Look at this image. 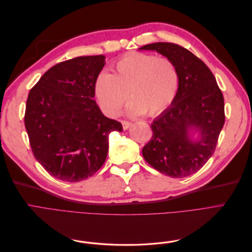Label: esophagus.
<instances>
[{"label":"esophagus","instance_id":"1","mask_svg":"<svg viewBox=\"0 0 252 252\" xmlns=\"http://www.w3.org/2000/svg\"><path fill=\"white\" fill-rule=\"evenodd\" d=\"M122 125H123L124 130H127V129L131 126V123L128 121H122Z\"/></svg>","mask_w":252,"mask_h":252}]
</instances>
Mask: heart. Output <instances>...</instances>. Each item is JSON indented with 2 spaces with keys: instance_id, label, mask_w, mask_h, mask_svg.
I'll return each instance as SVG.
<instances>
[{
  "instance_id": "1",
  "label": "heart",
  "mask_w": 252,
  "mask_h": 252,
  "mask_svg": "<svg viewBox=\"0 0 252 252\" xmlns=\"http://www.w3.org/2000/svg\"><path fill=\"white\" fill-rule=\"evenodd\" d=\"M180 86L179 70L170 59L151 53L131 52L113 66L112 74L103 71L94 82V94L102 110L116 117L127 101L131 116H149L164 111L172 104Z\"/></svg>"
}]
</instances>
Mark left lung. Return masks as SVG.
<instances>
[{
    "instance_id": "1",
    "label": "left lung",
    "mask_w": 252,
    "mask_h": 252,
    "mask_svg": "<svg viewBox=\"0 0 252 252\" xmlns=\"http://www.w3.org/2000/svg\"><path fill=\"white\" fill-rule=\"evenodd\" d=\"M140 50H156L170 59L180 75L178 94L151 124L154 134L143 147V157L161 173L188 177L199 171L216 150L225 123L223 94L203 61L180 45L158 42ZM193 132L198 133L194 140Z\"/></svg>"
}]
</instances>
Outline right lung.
Listing matches in <instances>:
<instances>
[{
	"mask_svg": "<svg viewBox=\"0 0 252 252\" xmlns=\"http://www.w3.org/2000/svg\"><path fill=\"white\" fill-rule=\"evenodd\" d=\"M104 65L102 55L64 61L29 91L24 122L30 147L44 169L61 181L80 182L94 174L107 157L109 133L123 130L94 100Z\"/></svg>",
	"mask_w": 252,
	"mask_h": 252,
	"instance_id": "1",
	"label": "right lung"
}]
</instances>
